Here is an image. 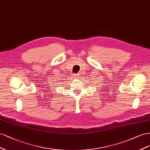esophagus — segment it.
I'll return each instance as SVG.
<instances>
[{"instance_id": "obj_1", "label": "esophagus", "mask_w": 150, "mask_h": 150, "mask_svg": "<svg viewBox=\"0 0 150 150\" xmlns=\"http://www.w3.org/2000/svg\"><path fill=\"white\" fill-rule=\"evenodd\" d=\"M74 76H75V78H76V79H78V78H79V76H80V74H74Z\"/></svg>"}]
</instances>
